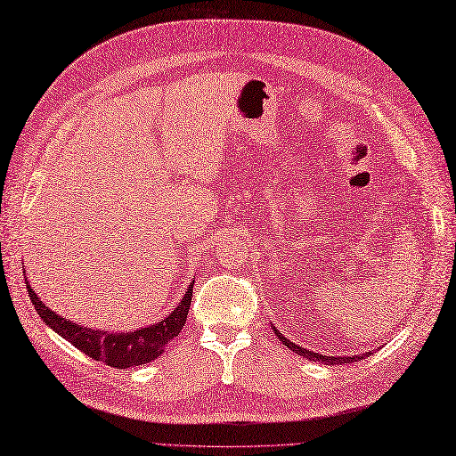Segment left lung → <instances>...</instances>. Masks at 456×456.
<instances>
[{
    "instance_id": "left-lung-1",
    "label": "left lung",
    "mask_w": 456,
    "mask_h": 456,
    "mask_svg": "<svg viewBox=\"0 0 456 456\" xmlns=\"http://www.w3.org/2000/svg\"><path fill=\"white\" fill-rule=\"evenodd\" d=\"M274 332H276V337L281 338V342H284L288 348H290L292 352H296L297 356H304V358H309V360H319V362H323V363H327V365H342V363H352V362H356V360H363L365 356H370V354H358V356H344V358H335V356H323V354H317V352H312V350H305V348H302V346H297V344H294L292 340H288L286 337H282V332H279L274 329Z\"/></svg>"
}]
</instances>
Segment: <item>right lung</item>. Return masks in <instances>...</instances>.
Masks as SVG:
<instances>
[{
	"mask_svg": "<svg viewBox=\"0 0 456 456\" xmlns=\"http://www.w3.org/2000/svg\"><path fill=\"white\" fill-rule=\"evenodd\" d=\"M195 282V281H193ZM193 282L187 288L185 296L182 297L180 305L174 312L154 323L151 327L129 330V332H106V330H93L85 329L81 325H75L71 321L55 315L52 309L44 305L35 290L28 286L27 290L30 296V302L35 305L42 321H46L58 335H61L65 340H69L75 348L85 352L86 356H91L96 362H106L108 365L118 370L135 368V365H144L159 358L164 352V346L174 337L180 335L182 327L185 325L187 314H190L191 296H193Z\"/></svg>",
	"mask_w": 456,
	"mask_h": 456,
	"instance_id": "add662e5",
	"label": "right lung"
}]
</instances>
